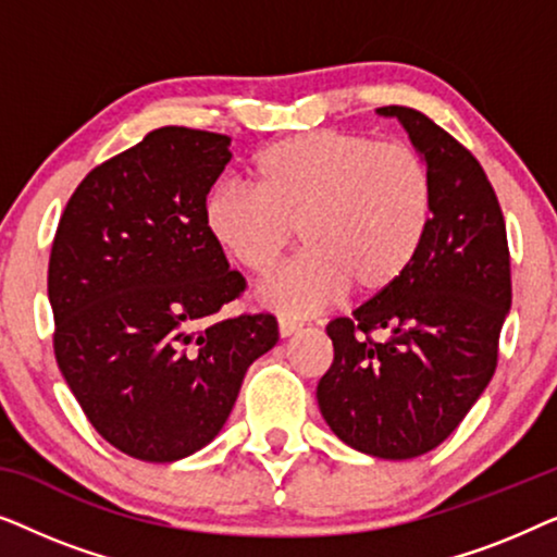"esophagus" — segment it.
<instances>
[{"mask_svg":"<svg viewBox=\"0 0 557 557\" xmlns=\"http://www.w3.org/2000/svg\"><path fill=\"white\" fill-rule=\"evenodd\" d=\"M299 330H301V324L296 322V319H286V317L278 319V334H281V337H292V334H296Z\"/></svg>","mask_w":557,"mask_h":557,"instance_id":"34e87169","label":"esophagus"}]
</instances>
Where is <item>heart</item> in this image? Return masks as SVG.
<instances>
[{
	"mask_svg": "<svg viewBox=\"0 0 557 557\" xmlns=\"http://www.w3.org/2000/svg\"><path fill=\"white\" fill-rule=\"evenodd\" d=\"M250 177L256 189H212L202 223L212 243L256 276L276 265L301 227L304 256L256 294L284 314H314L349 288L360 299L391 292L429 238L433 182L408 144L311 132L258 151Z\"/></svg>",
	"mask_w": 557,
	"mask_h": 557,
	"instance_id": "heart-1",
	"label": "heart"
}]
</instances>
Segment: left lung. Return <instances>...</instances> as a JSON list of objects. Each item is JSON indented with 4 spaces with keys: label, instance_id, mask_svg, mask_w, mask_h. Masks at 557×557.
<instances>
[{
    "label": "left lung",
    "instance_id": "left-lung-1",
    "mask_svg": "<svg viewBox=\"0 0 557 557\" xmlns=\"http://www.w3.org/2000/svg\"><path fill=\"white\" fill-rule=\"evenodd\" d=\"M377 113L400 121L429 166L431 231L391 292L326 324L334 362L317 400L342 444L403 461L451 436L490 385L512 284L505 218L482 164L421 111Z\"/></svg>",
    "mask_w": 557,
    "mask_h": 557
}]
</instances>
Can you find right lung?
<instances>
[{"instance_id":"obj_1","label":"right lung","mask_w":557,"mask_h":557,"mask_svg":"<svg viewBox=\"0 0 557 557\" xmlns=\"http://www.w3.org/2000/svg\"><path fill=\"white\" fill-rule=\"evenodd\" d=\"M231 157L223 134L154 128L81 182L52 243L58 368L90 425L139 461L208 446L278 342L271 314L212 319L246 288L202 223Z\"/></svg>"}]
</instances>
